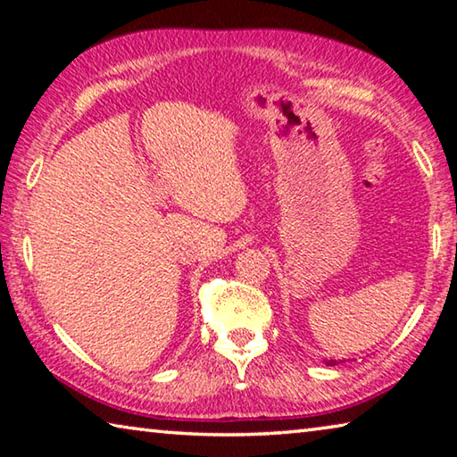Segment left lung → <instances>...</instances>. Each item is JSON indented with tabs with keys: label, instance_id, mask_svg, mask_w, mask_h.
I'll list each match as a JSON object with an SVG mask.
<instances>
[{
	"label": "left lung",
	"instance_id": "8db88e82",
	"mask_svg": "<svg viewBox=\"0 0 457 457\" xmlns=\"http://www.w3.org/2000/svg\"><path fill=\"white\" fill-rule=\"evenodd\" d=\"M324 362H327V365H330V367L337 365V361H332V359H330V361H324Z\"/></svg>",
	"mask_w": 457,
	"mask_h": 457
}]
</instances>
